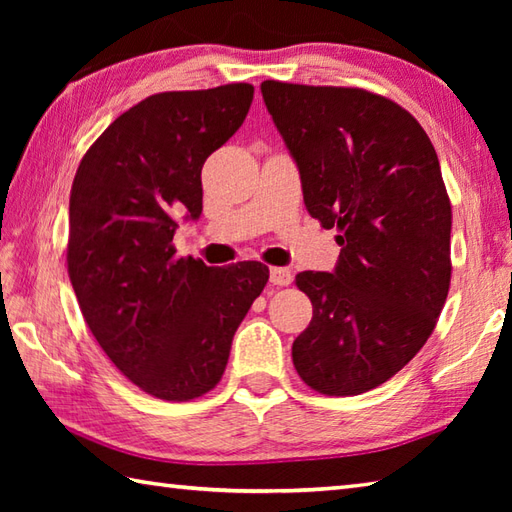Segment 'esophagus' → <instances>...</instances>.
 <instances>
[{
	"label": "esophagus",
	"instance_id": "esophagus-1",
	"mask_svg": "<svg viewBox=\"0 0 512 512\" xmlns=\"http://www.w3.org/2000/svg\"><path fill=\"white\" fill-rule=\"evenodd\" d=\"M292 281V273L288 268H270V284L273 286H288Z\"/></svg>",
	"mask_w": 512,
	"mask_h": 512
}]
</instances>
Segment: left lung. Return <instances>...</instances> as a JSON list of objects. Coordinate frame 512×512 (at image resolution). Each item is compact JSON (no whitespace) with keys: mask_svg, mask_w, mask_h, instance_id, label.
<instances>
[{"mask_svg":"<svg viewBox=\"0 0 512 512\" xmlns=\"http://www.w3.org/2000/svg\"><path fill=\"white\" fill-rule=\"evenodd\" d=\"M303 202L341 244L334 273L295 277L312 321L292 343L310 389L358 396L400 372L451 286V200L438 154L405 107L361 88L264 81Z\"/></svg>","mask_w":512,"mask_h":512,"instance_id":"left-lung-1","label":"left lung"}]
</instances>
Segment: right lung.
Instances as JSON below:
<instances>
[{"mask_svg": "<svg viewBox=\"0 0 512 512\" xmlns=\"http://www.w3.org/2000/svg\"><path fill=\"white\" fill-rule=\"evenodd\" d=\"M250 83L160 92L85 151L70 191L68 275L94 339L149 396L187 402L226 369L268 266L178 257V220L202 213V165L244 123Z\"/></svg>", "mask_w": 512, "mask_h": 512, "instance_id": "right-lung-1", "label": "right lung"}]
</instances>
